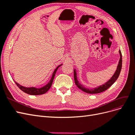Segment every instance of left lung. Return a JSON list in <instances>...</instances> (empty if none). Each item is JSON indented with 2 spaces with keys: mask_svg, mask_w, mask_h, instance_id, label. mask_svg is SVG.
Instances as JSON below:
<instances>
[{
  "mask_svg": "<svg viewBox=\"0 0 135 135\" xmlns=\"http://www.w3.org/2000/svg\"><path fill=\"white\" fill-rule=\"evenodd\" d=\"M119 54H120V60L119 61V64L118 65L117 70L115 71L114 74L113 75V76L110 78V80H109L107 83H105L104 84H103L101 85H100L98 87L94 88L92 89L87 88H85L83 85H81L80 83H79L78 80L77 79V76H76V70H74V80H75V83L77 85V87H78L81 90H82L85 93H91V94H95V93H99L101 92H103L105 91L108 89L112 84L115 82L118 79V76H119L120 73L122 69V53L121 51H119Z\"/></svg>",
  "mask_w": 135,
  "mask_h": 135,
  "instance_id": "left-lung-1",
  "label": "left lung"
}]
</instances>
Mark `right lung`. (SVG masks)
Returning <instances> with one entry per match:
<instances>
[{"instance_id": "right-lung-1", "label": "right lung", "mask_w": 135, "mask_h": 135, "mask_svg": "<svg viewBox=\"0 0 135 135\" xmlns=\"http://www.w3.org/2000/svg\"><path fill=\"white\" fill-rule=\"evenodd\" d=\"M62 65V64H61ZM61 65H59L56 68V69L55 70V71L53 73V74L52 76V78L51 80H50V81L46 85L43 86L42 88H36L35 87H23L22 85L19 84L18 83H17V82H16L15 81V83L16 84V85H17L18 87L22 90L23 92H24L25 93L28 94V95H43V94H44L45 93H46L50 88H51V85L53 83V81H54V77L56 73L57 70L58 68L61 66Z\"/></svg>"}]
</instances>
